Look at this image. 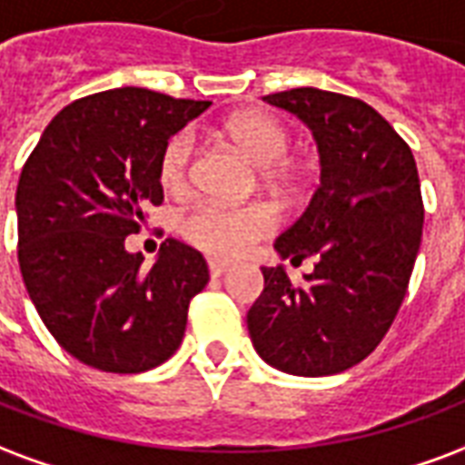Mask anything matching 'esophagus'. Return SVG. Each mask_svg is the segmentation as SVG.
Returning <instances> with one entry per match:
<instances>
[{
	"mask_svg": "<svg viewBox=\"0 0 465 465\" xmlns=\"http://www.w3.org/2000/svg\"><path fill=\"white\" fill-rule=\"evenodd\" d=\"M229 271V263H223V261H209V273L214 278L223 276Z\"/></svg>",
	"mask_w": 465,
	"mask_h": 465,
	"instance_id": "34e87169",
	"label": "esophagus"
}]
</instances>
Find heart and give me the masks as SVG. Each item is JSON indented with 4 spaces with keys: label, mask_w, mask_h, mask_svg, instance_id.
<instances>
[{
    "label": "heart",
    "mask_w": 465,
    "mask_h": 465,
    "mask_svg": "<svg viewBox=\"0 0 465 465\" xmlns=\"http://www.w3.org/2000/svg\"><path fill=\"white\" fill-rule=\"evenodd\" d=\"M223 130L253 163L261 164V177L268 187H291V133L285 130L283 123L259 110H249L233 115ZM157 177L174 197L187 194L194 180L192 133L182 130L164 143L157 163ZM273 226L276 216L266 204L232 206L222 202H204L182 216L180 232L194 249L204 251L214 259H239L253 243L273 232Z\"/></svg>",
    "instance_id": "obj_1"
}]
</instances>
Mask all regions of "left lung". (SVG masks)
I'll return each instance as SVG.
<instances>
[{"label":"left lung","mask_w":465,"mask_h":465,"mask_svg":"<svg viewBox=\"0 0 465 465\" xmlns=\"http://www.w3.org/2000/svg\"><path fill=\"white\" fill-rule=\"evenodd\" d=\"M312 130L320 187L276 239L281 259L315 256L293 285L285 268H261L251 342L281 372L325 377L350 370L380 345L404 301L424 229L414 154L360 98L293 88L263 98Z\"/></svg>","instance_id":"left-lung-1"}]
</instances>
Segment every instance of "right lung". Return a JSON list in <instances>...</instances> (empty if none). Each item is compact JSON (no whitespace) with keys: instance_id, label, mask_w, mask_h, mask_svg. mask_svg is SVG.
<instances>
[{"instance_id":"right-lung-1","label":"right lung","mask_w":465,"mask_h":465,"mask_svg":"<svg viewBox=\"0 0 465 465\" xmlns=\"http://www.w3.org/2000/svg\"><path fill=\"white\" fill-rule=\"evenodd\" d=\"M209 105L133 85L85 95L51 120L24 164V285L58 345L93 370L137 374L170 360L189 301L209 283L204 256L177 239L153 268L125 249L145 206L163 204L164 143Z\"/></svg>"}]
</instances>
